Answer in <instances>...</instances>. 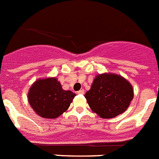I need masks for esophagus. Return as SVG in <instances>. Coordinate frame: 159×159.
<instances>
[{"instance_id":"obj_1","label":"esophagus","mask_w":159,"mask_h":159,"mask_svg":"<svg viewBox=\"0 0 159 159\" xmlns=\"http://www.w3.org/2000/svg\"><path fill=\"white\" fill-rule=\"evenodd\" d=\"M84 91H85V90H84L83 89H82V90H78V91H77V94H84Z\"/></svg>"}]
</instances>
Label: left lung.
<instances>
[{
	"label": "left lung",
	"instance_id": "obj_1",
	"mask_svg": "<svg viewBox=\"0 0 159 159\" xmlns=\"http://www.w3.org/2000/svg\"><path fill=\"white\" fill-rule=\"evenodd\" d=\"M91 110L102 118H114L126 111L133 98L131 84L120 75L103 73L95 77L85 94Z\"/></svg>",
	"mask_w": 159,
	"mask_h": 159
}]
</instances>
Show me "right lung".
I'll return each instance as SVG.
<instances>
[{"instance_id":"right-lung-1","label":"right lung","mask_w":159,"mask_h":159,"mask_svg":"<svg viewBox=\"0 0 159 159\" xmlns=\"http://www.w3.org/2000/svg\"><path fill=\"white\" fill-rule=\"evenodd\" d=\"M75 96L70 90H64L57 78L52 77L34 82L28 93V101L39 116L55 119L69 108Z\"/></svg>"}]
</instances>
